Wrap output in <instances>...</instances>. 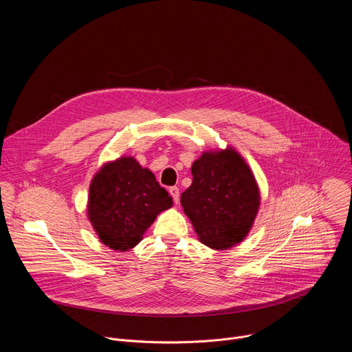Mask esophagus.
I'll use <instances>...</instances> for the list:
<instances>
[{"mask_svg": "<svg viewBox=\"0 0 352 352\" xmlns=\"http://www.w3.org/2000/svg\"><path fill=\"white\" fill-rule=\"evenodd\" d=\"M170 195H171L173 199H174V204L178 205V202H179V189H178L177 186H171V188H170Z\"/></svg>", "mask_w": 352, "mask_h": 352, "instance_id": "esophagus-1", "label": "esophagus"}]
</instances>
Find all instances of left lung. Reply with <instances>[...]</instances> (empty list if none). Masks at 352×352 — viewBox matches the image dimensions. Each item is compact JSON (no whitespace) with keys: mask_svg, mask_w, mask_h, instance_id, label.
Returning a JSON list of instances; mask_svg holds the SVG:
<instances>
[{"mask_svg":"<svg viewBox=\"0 0 352 352\" xmlns=\"http://www.w3.org/2000/svg\"><path fill=\"white\" fill-rule=\"evenodd\" d=\"M190 171L193 179L181 205L199 241L216 250L243 241L256 219L261 190L242 156L231 146L208 150Z\"/></svg>","mask_w":352,"mask_h":352,"instance_id":"8db88e82","label":"left lung"}]
</instances>
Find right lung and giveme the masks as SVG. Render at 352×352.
I'll return each instance as SVG.
<instances>
[{"instance_id": "add662e5", "label": "right lung", "mask_w": 352, "mask_h": 352, "mask_svg": "<svg viewBox=\"0 0 352 352\" xmlns=\"http://www.w3.org/2000/svg\"><path fill=\"white\" fill-rule=\"evenodd\" d=\"M171 206L173 197L155 174L131 156L103 164L89 186L87 219L100 242L120 252L135 248Z\"/></svg>"}]
</instances>
